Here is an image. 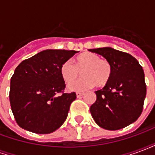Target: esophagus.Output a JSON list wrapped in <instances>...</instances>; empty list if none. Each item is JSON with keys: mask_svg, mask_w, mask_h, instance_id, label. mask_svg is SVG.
<instances>
[{"mask_svg": "<svg viewBox=\"0 0 155 155\" xmlns=\"http://www.w3.org/2000/svg\"><path fill=\"white\" fill-rule=\"evenodd\" d=\"M84 95V93H81V92H77L76 93V96H77V98H81V96H83Z\"/></svg>", "mask_w": 155, "mask_h": 155, "instance_id": "obj_1", "label": "esophagus"}]
</instances>
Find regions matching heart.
Here are the masks:
<instances>
[{"instance_id":"1","label":"heart","mask_w":155,"mask_h":155,"mask_svg":"<svg viewBox=\"0 0 155 155\" xmlns=\"http://www.w3.org/2000/svg\"><path fill=\"white\" fill-rule=\"evenodd\" d=\"M82 78L68 85L71 91H82L93 85L96 87L104 86L110 81L112 74L111 64L105 59H101L98 54L85 52L80 54L74 61H64L61 67V74L65 82L70 83L79 75Z\"/></svg>"}]
</instances>
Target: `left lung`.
I'll return each instance as SVG.
<instances>
[{"mask_svg":"<svg viewBox=\"0 0 155 155\" xmlns=\"http://www.w3.org/2000/svg\"><path fill=\"white\" fill-rule=\"evenodd\" d=\"M102 55L111 64L110 81L95 91L91 106L95 123L103 129L117 130L136 121L143 111L146 84L142 66L131 54L111 47L89 50Z\"/></svg>","mask_w":155,"mask_h":155,"instance_id":"1","label":"left lung"}]
</instances>
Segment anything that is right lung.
Instances as JSON below:
<instances>
[{"instance_id":"1","label":"right lung","mask_w":155,"mask_h":155,"mask_svg":"<svg viewBox=\"0 0 155 155\" xmlns=\"http://www.w3.org/2000/svg\"><path fill=\"white\" fill-rule=\"evenodd\" d=\"M77 52L45 50L15 68L9 97L19 126L43 134L52 133L63 124L76 94L64 93L61 67Z\"/></svg>"}]
</instances>
